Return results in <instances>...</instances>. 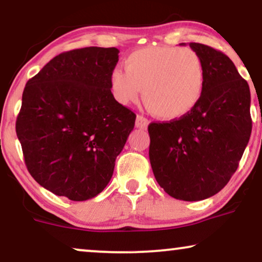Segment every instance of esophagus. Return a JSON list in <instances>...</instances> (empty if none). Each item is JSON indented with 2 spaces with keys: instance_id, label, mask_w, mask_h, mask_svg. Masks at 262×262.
Wrapping results in <instances>:
<instances>
[{
  "instance_id": "34e87169",
  "label": "esophagus",
  "mask_w": 262,
  "mask_h": 262,
  "mask_svg": "<svg viewBox=\"0 0 262 262\" xmlns=\"http://www.w3.org/2000/svg\"><path fill=\"white\" fill-rule=\"evenodd\" d=\"M149 125V120L146 119L145 117L141 116V114H138L137 118H136V127L138 128H146Z\"/></svg>"
}]
</instances>
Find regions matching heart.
I'll list each match as a JSON object with an SVG mask.
<instances>
[{
  "instance_id": "obj_1",
  "label": "heart",
  "mask_w": 262,
  "mask_h": 262,
  "mask_svg": "<svg viewBox=\"0 0 262 262\" xmlns=\"http://www.w3.org/2000/svg\"><path fill=\"white\" fill-rule=\"evenodd\" d=\"M125 71L114 69L111 89L123 105L143 101L154 116L163 120L181 119L202 100L206 70L194 49L154 46L136 50L124 62Z\"/></svg>"
}]
</instances>
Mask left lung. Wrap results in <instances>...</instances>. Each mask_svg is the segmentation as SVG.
Here are the masks:
<instances>
[{"label": "left lung", "instance_id": "left-lung-1", "mask_svg": "<svg viewBox=\"0 0 262 262\" xmlns=\"http://www.w3.org/2000/svg\"><path fill=\"white\" fill-rule=\"evenodd\" d=\"M203 58L205 89L181 119L149 124V159L156 181L175 199L210 198L228 184L252 134L250 91L235 64L211 46L189 42Z\"/></svg>", "mask_w": 262, "mask_h": 262}]
</instances>
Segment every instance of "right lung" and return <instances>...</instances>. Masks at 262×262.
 <instances>
[{
  "mask_svg": "<svg viewBox=\"0 0 262 262\" xmlns=\"http://www.w3.org/2000/svg\"><path fill=\"white\" fill-rule=\"evenodd\" d=\"M116 48L76 49L27 81L16 118L25 163L35 181L74 202L92 199L113 175L136 114L111 92Z\"/></svg>",
  "mask_w": 262,
  "mask_h": 262,
  "instance_id": "add662e5",
  "label": "right lung"
}]
</instances>
